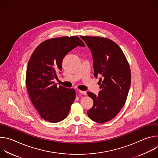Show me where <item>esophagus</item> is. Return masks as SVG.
I'll use <instances>...</instances> for the list:
<instances>
[{"label": "esophagus", "instance_id": "esophagus-1", "mask_svg": "<svg viewBox=\"0 0 158 158\" xmlns=\"http://www.w3.org/2000/svg\"><path fill=\"white\" fill-rule=\"evenodd\" d=\"M79 93L81 94H84V95H86L87 94V93L86 91H81V90H79Z\"/></svg>", "mask_w": 158, "mask_h": 158}]
</instances>
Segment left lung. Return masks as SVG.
<instances>
[{
  "instance_id": "left-lung-1",
  "label": "left lung",
  "mask_w": 158,
  "mask_h": 158,
  "mask_svg": "<svg viewBox=\"0 0 158 158\" xmlns=\"http://www.w3.org/2000/svg\"><path fill=\"white\" fill-rule=\"evenodd\" d=\"M81 38L92 53L94 77L101 76L98 95L87 93L94 104L87 113L93 121L104 123L114 118L125 104L131 81L129 65L121 49L112 40L99 37Z\"/></svg>"
}]
</instances>
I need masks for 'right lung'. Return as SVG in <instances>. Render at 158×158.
<instances>
[{"label": "right lung", "mask_w": 158, "mask_h": 158, "mask_svg": "<svg viewBox=\"0 0 158 158\" xmlns=\"http://www.w3.org/2000/svg\"><path fill=\"white\" fill-rule=\"evenodd\" d=\"M77 46L85 44L76 36L48 39L39 45L28 62L26 82L29 98L41 118L50 123L64 119L75 100L74 89L57 87L53 81L60 73L64 57Z\"/></svg>", "instance_id": "right-lung-1"}]
</instances>
